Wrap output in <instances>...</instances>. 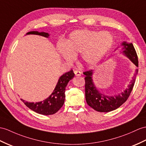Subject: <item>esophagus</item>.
Listing matches in <instances>:
<instances>
[{
    "mask_svg": "<svg viewBox=\"0 0 146 146\" xmlns=\"http://www.w3.org/2000/svg\"><path fill=\"white\" fill-rule=\"evenodd\" d=\"M74 74H75V75L76 76H80L82 75V72H80V71L78 70H74Z\"/></svg>",
    "mask_w": 146,
    "mask_h": 146,
    "instance_id": "esophagus-1",
    "label": "esophagus"
}]
</instances>
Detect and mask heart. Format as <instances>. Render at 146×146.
Segmentation results:
<instances>
[{"label":"heart","instance_id":"1","mask_svg":"<svg viewBox=\"0 0 146 146\" xmlns=\"http://www.w3.org/2000/svg\"><path fill=\"white\" fill-rule=\"evenodd\" d=\"M113 42L112 35L108 31H95L83 29L73 31L66 41L59 42L57 49L61 58L72 62L80 53L82 62L94 66L100 62Z\"/></svg>","mask_w":146,"mask_h":146}]
</instances>
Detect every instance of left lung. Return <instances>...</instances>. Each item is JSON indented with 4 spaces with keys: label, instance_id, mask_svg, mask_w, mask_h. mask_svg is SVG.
<instances>
[{
    "label": "left lung",
    "instance_id": "1",
    "mask_svg": "<svg viewBox=\"0 0 146 146\" xmlns=\"http://www.w3.org/2000/svg\"><path fill=\"white\" fill-rule=\"evenodd\" d=\"M121 52L126 56L134 64L138 67V59L136 50L133 44L131 42L123 41L121 44ZM119 47L115 49L116 51ZM138 72V69H136L133 79L127 86L125 90L118 95H107L104 93H101L95 85L92 76L94 70L84 72L85 76V100L87 104L95 110L99 112H110L113 111L121 105H122L129 97L131 91L133 90L134 85L136 80V77Z\"/></svg>",
    "mask_w": 146,
    "mask_h": 146
}]
</instances>
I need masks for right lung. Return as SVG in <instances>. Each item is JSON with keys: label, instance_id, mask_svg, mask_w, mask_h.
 <instances>
[{"label": "right lung", "instance_id": "right-lung-1", "mask_svg": "<svg viewBox=\"0 0 146 146\" xmlns=\"http://www.w3.org/2000/svg\"><path fill=\"white\" fill-rule=\"evenodd\" d=\"M27 35H36L49 38V35L46 32H38L37 31H32L28 32ZM75 76L73 70L64 74L59 77L56 87L52 94L43 101L39 102H28L21 99L27 107L37 113L43 115H53L58 112L65 101V90L66 87L69 82L73 79Z\"/></svg>", "mask_w": 146, "mask_h": 146}]
</instances>
